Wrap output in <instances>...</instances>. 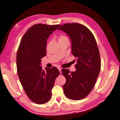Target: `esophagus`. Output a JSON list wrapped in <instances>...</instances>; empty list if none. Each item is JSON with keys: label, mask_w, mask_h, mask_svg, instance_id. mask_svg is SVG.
<instances>
[{"label": "esophagus", "mask_w": 120, "mask_h": 120, "mask_svg": "<svg viewBox=\"0 0 120 120\" xmlns=\"http://www.w3.org/2000/svg\"><path fill=\"white\" fill-rule=\"evenodd\" d=\"M58 70L60 71V73H61V70H62V68H61V67H58Z\"/></svg>", "instance_id": "esophagus-1"}]
</instances>
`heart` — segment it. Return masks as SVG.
<instances>
[{"label":"heart","mask_w":120,"mask_h":120,"mask_svg":"<svg viewBox=\"0 0 120 120\" xmlns=\"http://www.w3.org/2000/svg\"><path fill=\"white\" fill-rule=\"evenodd\" d=\"M58 41H65L66 40H68V38L67 36L64 34H60L58 37Z\"/></svg>","instance_id":"1"}]
</instances>
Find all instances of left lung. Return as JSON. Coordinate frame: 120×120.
I'll use <instances>...</instances> for the list:
<instances>
[{"label":"left lung","instance_id":"obj_1","mask_svg":"<svg viewBox=\"0 0 120 120\" xmlns=\"http://www.w3.org/2000/svg\"><path fill=\"white\" fill-rule=\"evenodd\" d=\"M58 30L65 31L70 37L71 53L77 59L76 71L70 72L65 68L61 71L66 79L63 86L64 94L70 99L82 100L92 90L101 70L100 55L95 38L89 29L79 23H66Z\"/></svg>","mask_w":120,"mask_h":120}]
</instances>
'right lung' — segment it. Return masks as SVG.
Instances as JSON below:
<instances>
[{"label": "right lung", "mask_w": 120, "mask_h": 120, "mask_svg": "<svg viewBox=\"0 0 120 120\" xmlns=\"http://www.w3.org/2000/svg\"><path fill=\"white\" fill-rule=\"evenodd\" d=\"M60 25L37 24L30 27L23 36L16 55L18 76L29 98L42 105L52 97V89L60 71L55 67L40 66L41 59L46 54L47 39Z\"/></svg>", "instance_id": "1"}]
</instances>
